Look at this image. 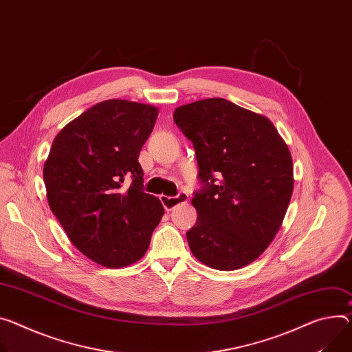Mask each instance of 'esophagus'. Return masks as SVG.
<instances>
[{
	"mask_svg": "<svg viewBox=\"0 0 352 352\" xmlns=\"http://www.w3.org/2000/svg\"><path fill=\"white\" fill-rule=\"evenodd\" d=\"M189 199L188 194L185 192H179L177 197H166V195H160V201H162L163 206L166 208L167 212L173 210L175 206L181 205V204H186Z\"/></svg>",
	"mask_w": 352,
	"mask_h": 352,
	"instance_id": "esophagus-1",
	"label": "esophagus"
}]
</instances>
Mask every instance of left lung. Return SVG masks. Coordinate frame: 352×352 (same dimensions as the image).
Instances as JSON below:
<instances>
[{
    "instance_id": "obj_1",
    "label": "left lung",
    "mask_w": 352,
    "mask_h": 352,
    "mask_svg": "<svg viewBox=\"0 0 352 352\" xmlns=\"http://www.w3.org/2000/svg\"><path fill=\"white\" fill-rule=\"evenodd\" d=\"M174 122L192 142L205 184L190 201L198 212L186 233L190 251L219 271L251 264L275 239L292 198L287 144L267 116L223 98L178 107Z\"/></svg>"
}]
</instances>
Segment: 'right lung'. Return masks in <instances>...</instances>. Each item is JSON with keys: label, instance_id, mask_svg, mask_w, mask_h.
I'll use <instances>...</instances> for the list:
<instances>
[{"label": "right lung", "instance_id": "add662e5", "mask_svg": "<svg viewBox=\"0 0 352 352\" xmlns=\"http://www.w3.org/2000/svg\"><path fill=\"white\" fill-rule=\"evenodd\" d=\"M157 116L148 104L102 101L63 127L45 162L50 210L74 247L102 267L139 261L164 214L160 199L143 192L138 162Z\"/></svg>", "mask_w": 352, "mask_h": 352}]
</instances>
